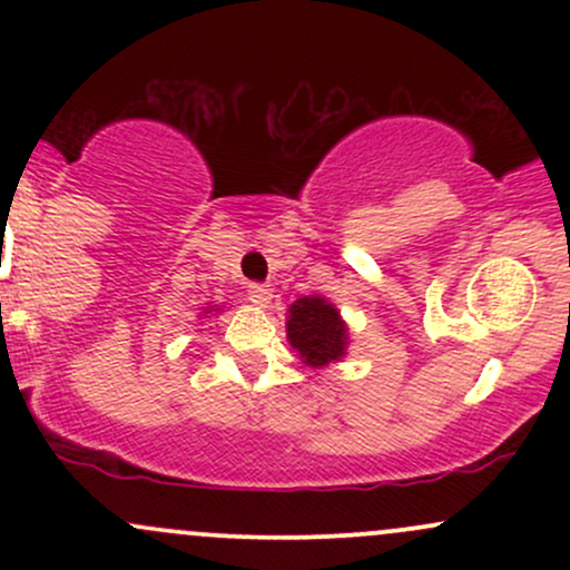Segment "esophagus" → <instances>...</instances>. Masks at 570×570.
<instances>
[{
  "label": "esophagus",
  "mask_w": 570,
  "mask_h": 570,
  "mask_svg": "<svg viewBox=\"0 0 570 570\" xmlns=\"http://www.w3.org/2000/svg\"><path fill=\"white\" fill-rule=\"evenodd\" d=\"M273 299V289H267L263 284H252L248 286V303L257 307H267Z\"/></svg>",
  "instance_id": "1"
}]
</instances>
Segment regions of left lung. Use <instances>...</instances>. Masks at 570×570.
Returning a JSON list of instances; mask_svg holds the SVG:
<instances>
[{"mask_svg": "<svg viewBox=\"0 0 570 570\" xmlns=\"http://www.w3.org/2000/svg\"><path fill=\"white\" fill-rule=\"evenodd\" d=\"M286 337L305 367L324 370L343 362L348 353L351 330L335 303H330L324 294H307L289 305Z\"/></svg>", "mask_w": 570, "mask_h": 570, "instance_id": "8db88e82", "label": "left lung"}]
</instances>
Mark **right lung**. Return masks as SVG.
I'll return each instance as SVG.
<instances>
[{
	"label": "right lung",
	"mask_w": 570,
	"mask_h": 570,
	"mask_svg": "<svg viewBox=\"0 0 570 570\" xmlns=\"http://www.w3.org/2000/svg\"><path fill=\"white\" fill-rule=\"evenodd\" d=\"M217 313H222V305H206V307H203V313H200L198 318H203V316L212 318V316H217Z\"/></svg>",
	"instance_id": "1"
}]
</instances>
